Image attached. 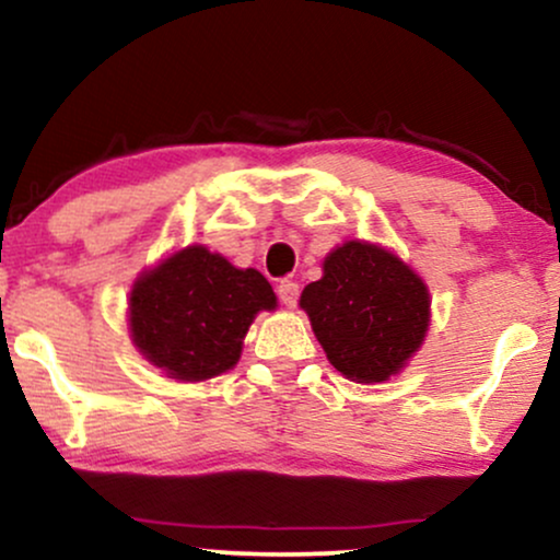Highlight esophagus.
<instances>
[{"label": "esophagus", "instance_id": "34e87169", "mask_svg": "<svg viewBox=\"0 0 560 560\" xmlns=\"http://www.w3.org/2000/svg\"><path fill=\"white\" fill-rule=\"evenodd\" d=\"M278 295H280V301L285 303L288 308H293L295 303H299V282H293V280H280Z\"/></svg>", "mask_w": 560, "mask_h": 560}]
</instances>
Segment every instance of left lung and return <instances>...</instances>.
Returning a JSON list of instances; mask_svg holds the SVG:
<instances>
[{
    "label": "left lung",
    "mask_w": 560,
    "mask_h": 560,
    "mask_svg": "<svg viewBox=\"0 0 560 560\" xmlns=\"http://www.w3.org/2000/svg\"><path fill=\"white\" fill-rule=\"evenodd\" d=\"M301 308L329 363L358 384L399 374L431 322L425 282L397 254L369 241L329 252L322 280L303 288Z\"/></svg>",
    "instance_id": "8db88e82"
}]
</instances>
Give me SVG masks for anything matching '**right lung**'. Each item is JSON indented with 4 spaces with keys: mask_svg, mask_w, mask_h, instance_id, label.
<instances>
[{
    "mask_svg": "<svg viewBox=\"0 0 560 560\" xmlns=\"http://www.w3.org/2000/svg\"><path fill=\"white\" fill-rule=\"evenodd\" d=\"M275 306L265 275L195 244L137 278L129 332L135 348L168 378L205 382L238 363L254 316Z\"/></svg>",
    "mask_w": 560,
    "mask_h": 560,
    "instance_id": "add662e5",
    "label": "right lung"
}]
</instances>
